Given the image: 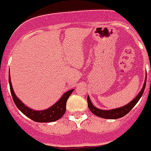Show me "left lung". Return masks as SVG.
I'll return each instance as SVG.
<instances>
[{
	"instance_id": "obj_1",
	"label": "left lung",
	"mask_w": 151,
	"mask_h": 151,
	"mask_svg": "<svg viewBox=\"0 0 151 151\" xmlns=\"http://www.w3.org/2000/svg\"><path fill=\"white\" fill-rule=\"evenodd\" d=\"M146 83H147V79L145 80L143 87L142 88L141 91L139 93V95H137L135 98L133 100L130 102L129 104L125 105V106H122V107H119L116 109L112 110H101L98 109L97 107L94 106L91 101L89 96H88V108L92 112L93 114H96V116L100 118H104V119H119L121 117L125 116L126 114H128L129 112L131 111V110L133 108L134 106H135L136 104L139 102L140 98L142 96V94L144 92L145 88H146Z\"/></svg>"
}]
</instances>
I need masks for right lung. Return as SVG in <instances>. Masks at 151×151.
Masks as SVG:
<instances>
[{"instance_id": "obj_1", "label": "right lung", "mask_w": 151, "mask_h": 151, "mask_svg": "<svg viewBox=\"0 0 151 151\" xmlns=\"http://www.w3.org/2000/svg\"><path fill=\"white\" fill-rule=\"evenodd\" d=\"M9 82L10 91H11V94H12V99L15 103L16 106H17L18 109L20 110L24 114H25L27 117L31 119L35 122H38V123H50V122H54V121H56L59 119H60L66 111L67 100L69 98V96H71L72 91H74V89H71V90L64 93L58 101L49 108L43 110V111H36V110H32L28 107L16 96L15 92L12 88L11 80H10V74Z\"/></svg>"}]
</instances>
